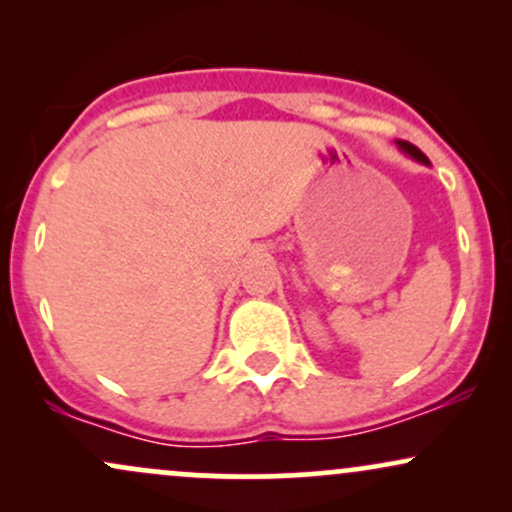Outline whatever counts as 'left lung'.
Listing matches in <instances>:
<instances>
[{
  "label": "left lung",
  "mask_w": 512,
  "mask_h": 512,
  "mask_svg": "<svg viewBox=\"0 0 512 512\" xmlns=\"http://www.w3.org/2000/svg\"><path fill=\"white\" fill-rule=\"evenodd\" d=\"M397 144H399V149L404 151V154H409L411 158H416V161H419V163H428L426 154L419 149V146H414V144H409V142H397Z\"/></svg>",
  "instance_id": "left-lung-1"
}]
</instances>
